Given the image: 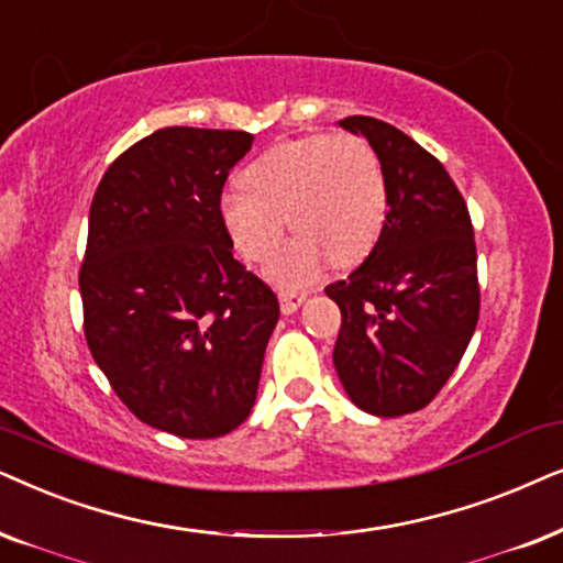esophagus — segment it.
Wrapping results in <instances>:
<instances>
[{"instance_id": "34e87169", "label": "esophagus", "mask_w": 563, "mask_h": 563, "mask_svg": "<svg viewBox=\"0 0 563 563\" xmlns=\"http://www.w3.org/2000/svg\"><path fill=\"white\" fill-rule=\"evenodd\" d=\"M277 298H280V311L283 313H294V311L301 309V303L306 301V294H301V290H280Z\"/></svg>"}]
</instances>
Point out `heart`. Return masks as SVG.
<instances>
[{"label": "heart", "instance_id": "heart-1", "mask_svg": "<svg viewBox=\"0 0 563 563\" xmlns=\"http://www.w3.org/2000/svg\"><path fill=\"white\" fill-rule=\"evenodd\" d=\"M244 190L221 198V223L250 262H265L283 242L273 273L280 283H309L327 257L336 267L368 257L388 213L386 172L376 148L355 133H311L283 141L242 172Z\"/></svg>", "mask_w": 563, "mask_h": 563}]
</instances>
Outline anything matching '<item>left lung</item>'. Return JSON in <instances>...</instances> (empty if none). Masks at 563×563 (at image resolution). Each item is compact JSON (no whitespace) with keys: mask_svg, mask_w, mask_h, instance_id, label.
Here are the masks:
<instances>
[{"mask_svg":"<svg viewBox=\"0 0 563 563\" xmlns=\"http://www.w3.org/2000/svg\"><path fill=\"white\" fill-rule=\"evenodd\" d=\"M340 125L376 148L388 213L363 265L324 288L342 311L334 368L355 407L401 417L438 396L474 336V227L443 164L407 133L368 115Z\"/></svg>","mask_w":563,"mask_h":563,"instance_id":"left-lung-1","label":"left lung"}]
</instances>
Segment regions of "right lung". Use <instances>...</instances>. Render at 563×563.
<instances>
[{
	"instance_id": "right-lung-1",
	"label": "right lung",
	"mask_w": 563,
	"mask_h": 563,
	"mask_svg": "<svg viewBox=\"0 0 563 563\" xmlns=\"http://www.w3.org/2000/svg\"><path fill=\"white\" fill-rule=\"evenodd\" d=\"M246 131H154L104 172L79 269L85 336L118 399L177 438L236 430L257 399L277 296L231 254L221 192Z\"/></svg>"
}]
</instances>
